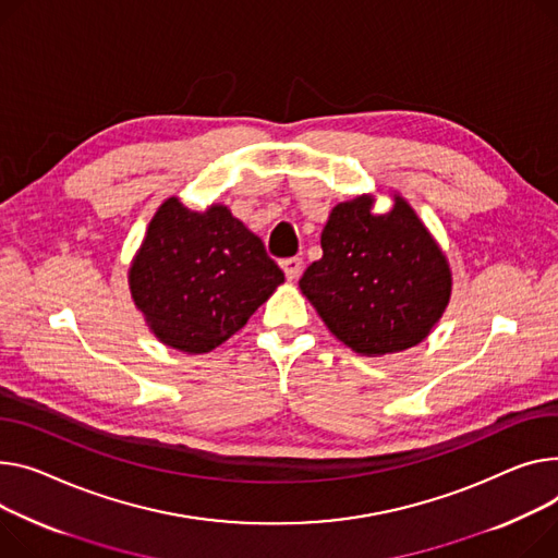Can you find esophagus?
<instances>
[{
	"label": "esophagus",
	"mask_w": 558,
	"mask_h": 558,
	"mask_svg": "<svg viewBox=\"0 0 558 558\" xmlns=\"http://www.w3.org/2000/svg\"><path fill=\"white\" fill-rule=\"evenodd\" d=\"M282 271L287 276V280H299L301 271H303V259L301 257H287L282 259Z\"/></svg>",
	"instance_id": "1"
}]
</instances>
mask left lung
I'll return each instance as SVG.
<instances>
[{"label":"left lung","mask_w":558,"mask_h":558,"mask_svg":"<svg viewBox=\"0 0 558 558\" xmlns=\"http://www.w3.org/2000/svg\"><path fill=\"white\" fill-rule=\"evenodd\" d=\"M369 195L333 206L320 235L323 257L301 291L327 329L363 356L422 343L451 299L447 255L403 197L377 215Z\"/></svg>","instance_id":"left-lung-1"}]
</instances>
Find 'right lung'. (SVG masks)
Masks as SVG:
<instances>
[{
  "label": "right lung",
  "mask_w": 558,
  "mask_h": 558,
  "mask_svg": "<svg viewBox=\"0 0 558 558\" xmlns=\"http://www.w3.org/2000/svg\"><path fill=\"white\" fill-rule=\"evenodd\" d=\"M128 280L161 343L206 354L246 325L284 274L227 206L197 213L170 197L147 225Z\"/></svg>",
  "instance_id": "add662e5"
}]
</instances>
